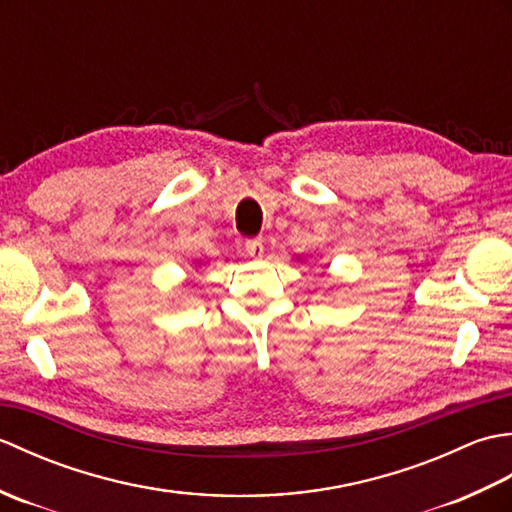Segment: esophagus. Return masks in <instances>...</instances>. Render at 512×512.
I'll return each mask as SVG.
<instances>
[{"mask_svg":"<svg viewBox=\"0 0 512 512\" xmlns=\"http://www.w3.org/2000/svg\"><path fill=\"white\" fill-rule=\"evenodd\" d=\"M244 250H246V255L253 257V259H262V257H264V244H262V239H248Z\"/></svg>","mask_w":512,"mask_h":512,"instance_id":"obj_1","label":"esophagus"}]
</instances>
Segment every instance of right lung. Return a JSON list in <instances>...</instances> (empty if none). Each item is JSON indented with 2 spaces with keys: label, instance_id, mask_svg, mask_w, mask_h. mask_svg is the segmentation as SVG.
<instances>
[{
  "label": "right lung",
  "instance_id": "1",
  "mask_svg": "<svg viewBox=\"0 0 512 512\" xmlns=\"http://www.w3.org/2000/svg\"><path fill=\"white\" fill-rule=\"evenodd\" d=\"M198 266H200V262H198Z\"/></svg>",
  "mask_w": 512,
  "mask_h": 512
}]
</instances>
